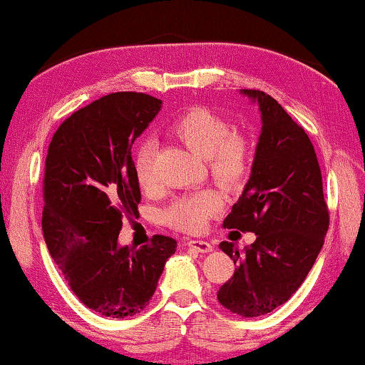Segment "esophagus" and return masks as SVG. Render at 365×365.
I'll list each match as a JSON object with an SVG mask.
<instances>
[{"label":"esophagus","mask_w":365,"mask_h":365,"mask_svg":"<svg viewBox=\"0 0 365 365\" xmlns=\"http://www.w3.org/2000/svg\"><path fill=\"white\" fill-rule=\"evenodd\" d=\"M187 248L196 250L197 253H210L212 252V245L210 241H202V240H187Z\"/></svg>","instance_id":"esophagus-1"}]
</instances>
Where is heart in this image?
Here are the masks:
<instances>
[{"mask_svg":"<svg viewBox=\"0 0 365 365\" xmlns=\"http://www.w3.org/2000/svg\"><path fill=\"white\" fill-rule=\"evenodd\" d=\"M174 139L182 142L194 154L205 158L207 171L216 184L235 191L252 173L253 142L241 132L233 130L230 120L207 107H192L179 115L169 127ZM154 145L148 142L135 155V178L144 191L154 187L153 173ZM223 207V200L212 189H200L176 197L163 212L164 221L173 228L196 233L211 216Z\"/></svg>","mask_w":365,"mask_h":365,"instance_id":"1","label":"heart"}]
</instances>
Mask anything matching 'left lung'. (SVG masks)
Segmentation results:
<instances>
[{
  "instance_id": "obj_1",
  "label": "left lung",
  "mask_w": 365,
  "mask_h": 365,
  "mask_svg": "<svg viewBox=\"0 0 365 365\" xmlns=\"http://www.w3.org/2000/svg\"><path fill=\"white\" fill-rule=\"evenodd\" d=\"M241 92L258 102L263 125L252 176L223 226L252 231L257 240L243 253L235 243L220 245L236 269L217 290V302L241 317H259L285 304L304 283L330 217L319 160L304 127L268 93Z\"/></svg>"
}]
</instances>
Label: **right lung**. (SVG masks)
I'll return each instance as SVG.
<instances>
[{
  "label": "right lung",
  "mask_w": 365,
  "mask_h": 365,
  "mask_svg": "<svg viewBox=\"0 0 365 365\" xmlns=\"http://www.w3.org/2000/svg\"><path fill=\"white\" fill-rule=\"evenodd\" d=\"M159 98L115 92L78 108L51 137L43 174L41 228L65 282L85 307L124 319L149 305L178 241L154 235L117 245L124 216L139 215L132 145L160 110Z\"/></svg>",
  "instance_id": "1"
}]
</instances>
